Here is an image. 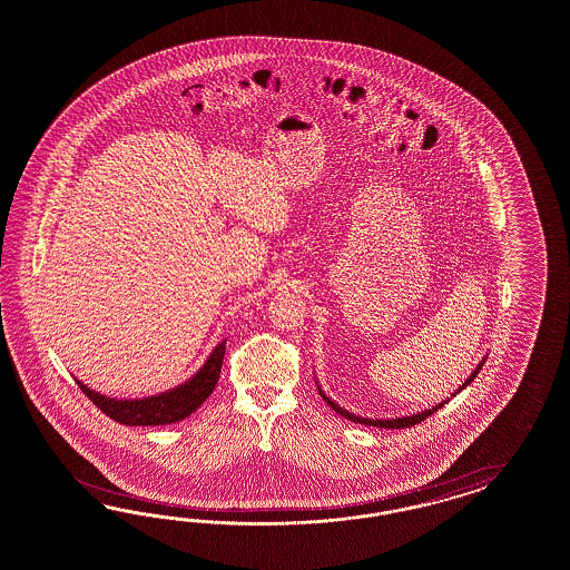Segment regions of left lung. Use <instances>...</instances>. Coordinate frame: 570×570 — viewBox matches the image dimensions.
Listing matches in <instances>:
<instances>
[{"instance_id": "left-lung-1", "label": "left lung", "mask_w": 570, "mask_h": 570, "mask_svg": "<svg viewBox=\"0 0 570 570\" xmlns=\"http://www.w3.org/2000/svg\"><path fill=\"white\" fill-rule=\"evenodd\" d=\"M487 362V355H484L483 360L479 362V365L474 367V372L468 376L464 382H462V386L451 395V397H455L460 391H464L466 389L468 384L472 382V380L476 379V374L481 372V367H483V363ZM315 384H317V391H320V395H322V399L328 403L330 407L336 412V414L343 415V417H346V420H351V422H357V424H365V426H379V429H391V431H395V429H410V426H414V424H420L422 420H426L429 415L434 414V412H439L448 401H441V403H436V405H432V407H429V410H424V412H417V414H410V415H403V417H363V415L357 414H351L348 410H345V407H341L338 403H334L332 399L322 391V386H320V382L315 380Z\"/></svg>"}]
</instances>
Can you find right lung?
I'll use <instances>...</instances> for the list:
<instances>
[{
	"label": "right lung",
	"mask_w": 570,
	"mask_h": 570,
	"mask_svg": "<svg viewBox=\"0 0 570 570\" xmlns=\"http://www.w3.org/2000/svg\"><path fill=\"white\" fill-rule=\"evenodd\" d=\"M225 343L227 341H222L210 351L207 362L203 363V367L191 379L173 386L165 393L153 395V397H106L102 393L91 391L81 380L75 379V382L79 384V389L86 393L87 397L98 405L100 412L112 417L119 424H125V426L175 424V422L194 414L213 393L219 374H222V365H224Z\"/></svg>",
	"instance_id": "add662e5"
}]
</instances>
